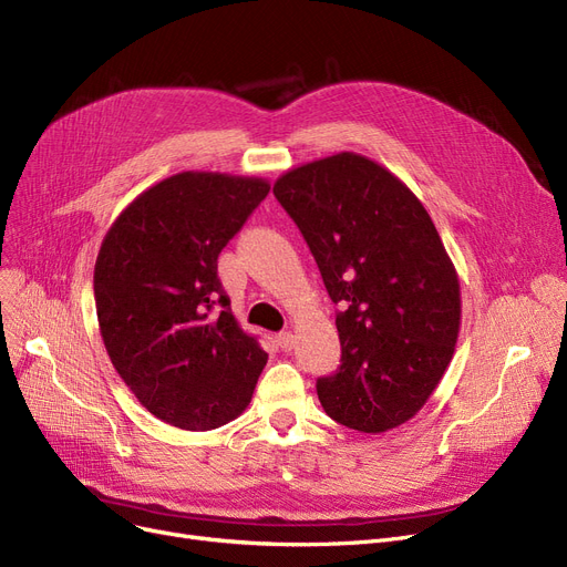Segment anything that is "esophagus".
I'll return each mask as SVG.
<instances>
[{
  "label": "esophagus",
  "mask_w": 567,
  "mask_h": 567,
  "mask_svg": "<svg viewBox=\"0 0 567 567\" xmlns=\"http://www.w3.org/2000/svg\"><path fill=\"white\" fill-rule=\"evenodd\" d=\"M276 342H278V347H280L282 351H291L293 344H296V338H293V333L285 331V333H278V336H276Z\"/></svg>",
  "instance_id": "esophagus-1"
}]
</instances>
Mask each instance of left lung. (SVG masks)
Listing matches in <instances>:
<instances>
[{
    "instance_id": "obj_1",
    "label": "left lung",
    "mask_w": 567,
    "mask_h": 567,
    "mask_svg": "<svg viewBox=\"0 0 567 567\" xmlns=\"http://www.w3.org/2000/svg\"><path fill=\"white\" fill-rule=\"evenodd\" d=\"M274 195L342 303L340 368L317 379L323 411L379 434L423 409L460 336V278L421 199L379 163L342 152L285 172Z\"/></svg>"
}]
</instances>
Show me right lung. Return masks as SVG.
Returning a JSON list of instances; mask_svg holds the SVG:
<instances>
[{
  "mask_svg": "<svg viewBox=\"0 0 567 567\" xmlns=\"http://www.w3.org/2000/svg\"><path fill=\"white\" fill-rule=\"evenodd\" d=\"M271 186L259 176L182 172L137 195L94 266L103 344L140 404L204 432L241 415L268 353L229 310L218 255Z\"/></svg>",
  "mask_w": 567,
  "mask_h": 567,
  "instance_id": "right-lung-1",
  "label": "right lung"
}]
</instances>
